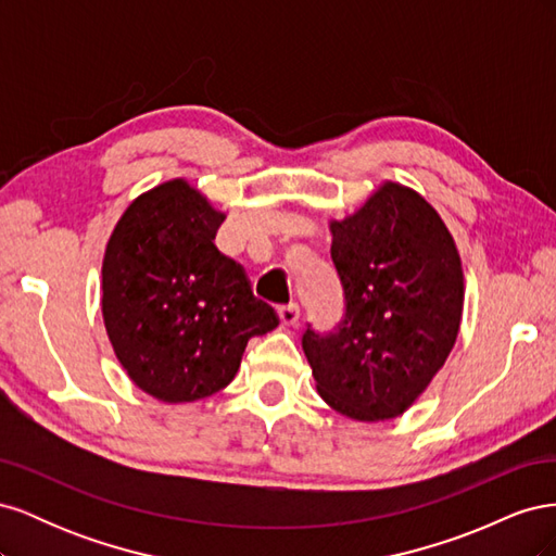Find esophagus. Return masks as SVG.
<instances>
[{"mask_svg":"<svg viewBox=\"0 0 556 556\" xmlns=\"http://www.w3.org/2000/svg\"><path fill=\"white\" fill-rule=\"evenodd\" d=\"M278 317H280V325L282 327H296V323H299V306L296 304L282 306L278 311Z\"/></svg>","mask_w":556,"mask_h":556,"instance_id":"esophagus-1","label":"esophagus"}]
</instances>
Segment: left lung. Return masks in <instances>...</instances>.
<instances>
[{
	"instance_id": "left-lung-1",
	"label": "left lung",
	"mask_w": 556,
	"mask_h": 556,
	"mask_svg": "<svg viewBox=\"0 0 556 556\" xmlns=\"http://www.w3.org/2000/svg\"><path fill=\"white\" fill-rule=\"evenodd\" d=\"M329 229L345 315L336 331L308 327L301 339L317 394L357 422L399 417L457 341L459 250L429 201L392 180Z\"/></svg>"
}]
</instances>
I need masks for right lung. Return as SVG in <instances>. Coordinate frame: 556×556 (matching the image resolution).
Returning a JSON list of instances; mask_svg holds the SVG:
<instances>
[{
  "mask_svg": "<svg viewBox=\"0 0 556 556\" xmlns=\"http://www.w3.org/2000/svg\"><path fill=\"white\" fill-rule=\"evenodd\" d=\"M225 213L174 178L127 206L106 243L102 313L131 382L164 403L227 387L252 336L278 315L250 290L243 266L215 248Z\"/></svg>",
  "mask_w": 556,
  "mask_h": 556,
  "instance_id": "obj_1",
  "label": "right lung"
}]
</instances>
